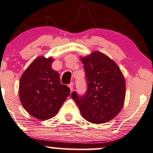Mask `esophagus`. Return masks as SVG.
I'll use <instances>...</instances> for the list:
<instances>
[{
	"label": "esophagus",
	"mask_w": 153,
	"mask_h": 153,
	"mask_svg": "<svg viewBox=\"0 0 153 153\" xmlns=\"http://www.w3.org/2000/svg\"><path fill=\"white\" fill-rule=\"evenodd\" d=\"M68 87L70 88L71 92H72V91H73V82H71L70 84L68 85Z\"/></svg>",
	"instance_id": "obj_1"
}]
</instances>
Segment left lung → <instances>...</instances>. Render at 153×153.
Masks as SVG:
<instances>
[{
    "label": "left lung",
    "instance_id": "left-lung-1",
    "mask_svg": "<svg viewBox=\"0 0 153 153\" xmlns=\"http://www.w3.org/2000/svg\"><path fill=\"white\" fill-rule=\"evenodd\" d=\"M87 90L80 96L73 91L82 117L94 123H102L114 118L121 110L126 94L124 77L118 66L100 52L81 58Z\"/></svg>",
    "mask_w": 153,
    "mask_h": 153
}]
</instances>
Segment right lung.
<instances>
[{
  "label": "right lung",
  "instance_id": "obj_1",
  "mask_svg": "<svg viewBox=\"0 0 153 153\" xmlns=\"http://www.w3.org/2000/svg\"><path fill=\"white\" fill-rule=\"evenodd\" d=\"M52 58L38 57L24 72L19 82V97L26 111L33 117L48 120L56 114L70 95V88L61 84L53 70Z\"/></svg>",
  "mask_w": 153,
  "mask_h": 153
}]
</instances>
